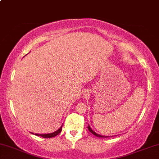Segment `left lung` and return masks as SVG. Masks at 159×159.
Returning a JSON list of instances; mask_svg holds the SVG:
<instances>
[{
  "mask_svg": "<svg viewBox=\"0 0 159 159\" xmlns=\"http://www.w3.org/2000/svg\"><path fill=\"white\" fill-rule=\"evenodd\" d=\"M88 129H89V131L92 134H93V135H94V136H97V137H99V138H107V136H102V135H99V134H97V133H95L94 131H93V130H92V129L91 128V127H90L89 125V126H88Z\"/></svg>",
  "mask_w": 159,
  "mask_h": 159,
  "instance_id": "obj_1",
  "label": "left lung"
}]
</instances>
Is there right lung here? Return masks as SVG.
I'll return each instance as SVG.
<instances>
[{
    "mask_svg": "<svg viewBox=\"0 0 159 159\" xmlns=\"http://www.w3.org/2000/svg\"><path fill=\"white\" fill-rule=\"evenodd\" d=\"M62 125L60 127V128L58 129L57 130L55 131V132H54V133H52V134H35V135H36V136H38L43 137V138H52V137H54V136H57V135L60 134V133L62 131Z\"/></svg>",
    "mask_w": 159,
    "mask_h": 159,
    "instance_id": "add662e5",
    "label": "right lung"
}]
</instances>
